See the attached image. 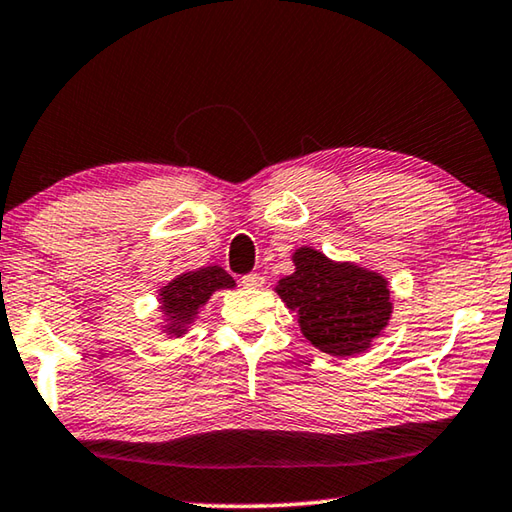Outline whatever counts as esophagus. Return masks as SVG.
I'll return each instance as SVG.
<instances>
[{
  "label": "esophagus",
  "instance_id": "obj_1",
  "mask_svg": "<svg viewBox=\"0 0 512 512\" xmlns=\"http://www.w3.org/2000/svg\"><path fill=\"white\" fill-rule=\"evenodd\" d=\"M241 284H244L246 289H262L264 287V277L259 273H248L241 277Z\"/></svg>",
  "mask_w": 512,
  "mask_h": 512
}]
</instances>
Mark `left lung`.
Segmentation results:
<instances>
[{"label":"left lung","instance_id":"1","mask_svg":"<svg viewBox=\"0 0 512 512\" xmlns=\"http://www.w3.org/2000/svg\"><path fill=\"white\" fill-rule=\"evenodd\" d=\"M296 271L277 282L275 293L296 311L300 332L316 350L332 357H357L384 334L393 314L388 280L357 262H336L300 246Z\"/></svg>","mask_w":512,"mask_h":512}]
</instances>
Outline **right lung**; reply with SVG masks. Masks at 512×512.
<instances>
[{
  "mask_svg": "<svg viewBox=\"0 0 512 512\" xmlns=\"http://www.w3.org/2000/svg\"><path fill=\"white\" fill-rule=\"evenodd\" d=\"M235 287L237 282L219 264L176 275L158 289V309L162 314L160 329L167 334V339H180L192 329L214 291Z\"/></svg>",
  "mask_w": 512,
  "mask_h": 512,
  "instance_id": "right-lung-1",
  "label": "right lung"
}]
</instances>
